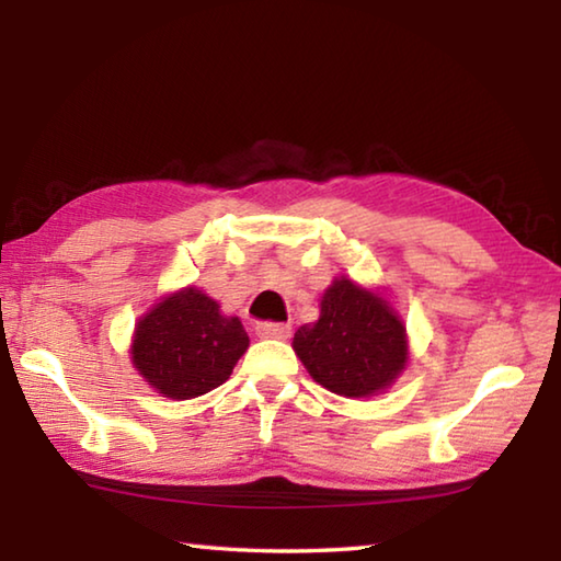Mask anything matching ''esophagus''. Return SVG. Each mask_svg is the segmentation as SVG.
<instances>
[{
	"label": "esophagus",
	"mask_w": 561,
	"mask_h": 561,
	"mask_svg": "<svg viewBox=\"0 0 561 561\" xmlns=\"http://www.w3.org/2000/svg\"><path fill=\"white\" fill-rule=\"evenodd\" d=\"M254 331H257V336H262V339H289L291 327L277 324V321H260Z\"/></svg>",
	"instance_id": "obj_1"
}]
</instances>
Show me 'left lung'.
<instances>
[{
  "label": "left lung",
  "mask_w": 561,
  "mask_h": 561,
  "mask_svg": "<svg viewBox=\"0 0 561 561\" xmlns=\"http://www.w3.org/2000/svg\"><path fill=\"white\" fill-rule=\"evenodd\" d=\"M294 354L319 386L346 398L391 386L408 360L405 327L383 297L339 277L321 297V314L294 334Z\"/></svg>",
  "instance_id": "8db88e82"
}]
</instances>
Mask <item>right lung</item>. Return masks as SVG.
Here are the masks:
<instances>
[{
	"label": "right lung",
	"instance_id": "add662e5",
	"mask_svg": "<svg viewBox=\"0 0 561 561\" xmlns=\"http://www.w3.org/2000/svg\"><path fill=\"white\" fill-rule=\"evenodd\" d=\"M247 346L240 319L225 317L215 299L185 287L138 321L130 358L158 393L187 401L222 386Z\"/></svg>",
	"mask_w": 561,
	"mask_h": 561
}]
</instances>
